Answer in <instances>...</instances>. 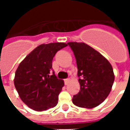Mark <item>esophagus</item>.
Instances as JSON below:
<instances>
[{"mask_svg":"<svg viewBox=\"0 0 130 130\" xmlns=\"http://www.w3.org/2000/svg\"><path fill=\"white\" fill-rule=\"evenodd\" d=\"M69 82H70V79H64V84H65L66 85H67L69 83Z\"/></svg>","mask_w":130,"mask_h":130,"instance_id":"1","label":"esophagus"}]
</instances>
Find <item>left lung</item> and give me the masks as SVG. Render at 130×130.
Here are the masks:
<instances>
[{
  "label": "left lung",
  "instance_id": "obj_1",
  "mask_svg": "<svg viewBox=\"0 0 130 130\" xmlns=\"http://www.w3.org/2000/svg\"><path fill=\"white\" fill-rule=\"evenodd\" d=\"M75 55L80 90L72 102L80 107L91 108L104 102L111 90L115 75L107 60L85 43L68 42Z\"/></svg>",
  "mask_w": 130,
  "mask_h": 130
}]
</instances>
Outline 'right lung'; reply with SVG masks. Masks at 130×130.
Here are the masks:
<instances>
[{"label": "right lung", "mask_w": 130, "mask_h": 130, "mask_svg": "<svg viewBox=\"0 0 130 130\" xmlns=\"http://www.w3.org/2000/svg\"><path fill=\"white\" fill-rule=\"evenodd\" d=\"M67 45L58 42L40 45L19 64L14 85L21 100L32 109L46 111L58 104L64 83L51 73L52 61L57 51Z\"/></svg>", "instance_id": "obj_1"}]
</instances>
